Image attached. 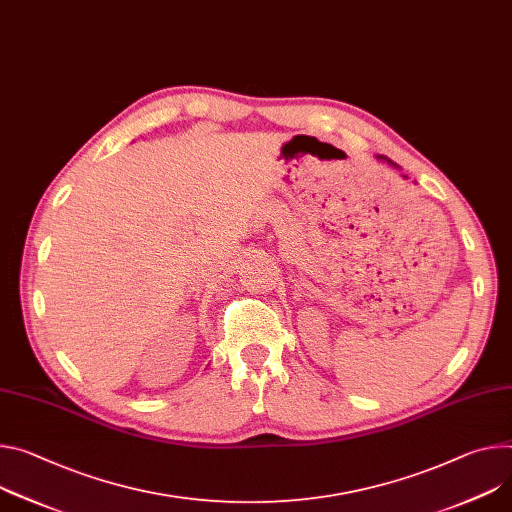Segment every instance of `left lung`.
Wrapping results in <instances>:
<instances>
[{"mask_svg":"<svg viewBox=\"0 0 512 512\" xmlns=\"http://www.w3.org/2000/svg\"><path fill=\"white\" fill-rule=\"evenodd\" d=\"M380 159H382V155H380ZM384 159H386V157H384ZM388 163H392V161H390V159H388ZM392 165H394V163H392Z\"/></svg>","mask_w":512,"mask_h":512,"instance_id":"8db88e82","label":"left lung"}]
</instances>
